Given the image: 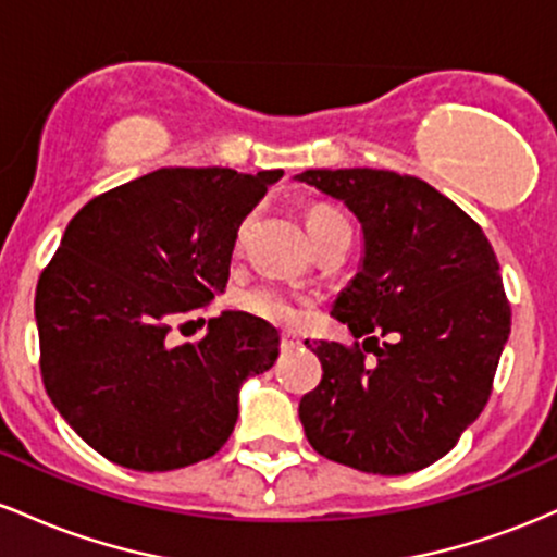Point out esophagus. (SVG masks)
I'll return each mask as SVG.
<instances>
[{
    "label": "esophagus",
    "instance_id": "obj_1",
    "mask_svg": "<svg viewBox=\"0 0 557 557\" xmlns=\"http://www.w3.org/2000/svg\"><path fill=\"white\" fill-rule=\"evenodd\" d=\"M299 345H302V339H299L295 331H284V334H281V347L284 349H297Z\"/></svg>",
    "mask_w": 557,
    "mask_h": 557
}]
</instances>
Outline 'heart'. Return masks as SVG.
I'll return each instance as SVG.
<instances>
[{
    "label": "heart",
    "mask_w": 557,
    "mask_h": 557,
    "mask_svg": "<svg viewBox=\"0 0 557 557\" xmlns=\"http://www.w3.org/2000/svg\"><path fill=\"white\" fill-rule=\"evenodd\" d=\"M308 234L312 247L323 245V242L334 239L339 234H349V223L342 212L334 208H312L308 212ZM242 308L252 315L262 318V321L271 323H295L299 318V305L295 297H289L286 292L273 289V286H258V289H249L247 295H242Z\"/></svg>",
    "instance_id": "b5f03b06"
}]
</instances>
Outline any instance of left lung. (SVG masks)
I'll list each match as a JSON object with an SVG mask.
<instances>
[{
	"mask_svg": "<svg viewBox=\"0 0 557 557\" xmlns=\"http://www.w3.org/2000/svg\"><path fill=\"white\" fill-rule=\"evenodd\" d=\"M295 181L345 202L362 228L360 268L331 315L366 342H305L323 366L321 384L299 399L305 436L358 471H421L458 445L490 399L510 334L495 249L421 178L321 168ZM376 333L391 342L379 348Z\"/></svg>",
	"mask_w": 557,
	"mask_h": 557,
	"instance_id": "8db88e82",
	"label": "left lung"
}]
</instances>
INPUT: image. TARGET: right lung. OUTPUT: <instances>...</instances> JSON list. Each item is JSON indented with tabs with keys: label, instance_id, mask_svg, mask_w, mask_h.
<instances>
[{
	"label": "right lung",
	"instance_id": "add662e5",
	"mask_svg": "<svg viewBox=\"0 0 557 557\" xmlns=\"http://www.w3.org/2000/svg\"><path fill=\"white\" fill-rule=\"evenodd\" d=\"M284 171L160 168L94 197L36 286L41 379L86 445L134 471H173L226 445L239 389L278 358L249 312L210 318L197 345L171 321L228 284L236 231Z\"/></svg>",
	"mask_w": 557,
	"mask_h": 557
}]
</instances>
